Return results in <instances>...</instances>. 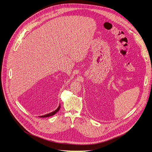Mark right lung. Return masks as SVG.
<instances>
[{"instance_id":"right-lung-1","label":"right lung","mask_w":152,"mask_h":152,"mask_svg":"<svg viewBox=\"0 0 152 152\" xmlns=\"http://www.w3.org/2000/svg\"><path fill=\"white\" fill-rule=\"evenodd\" d=\"M60 105L58 106V107L54 111H53V112H52V113H49V114H47V115H44V116H41V118H46V117H49V116H53V115H54L55 113H57L58 111H59V110H60Z\"/></svg>"}]
</instances>
